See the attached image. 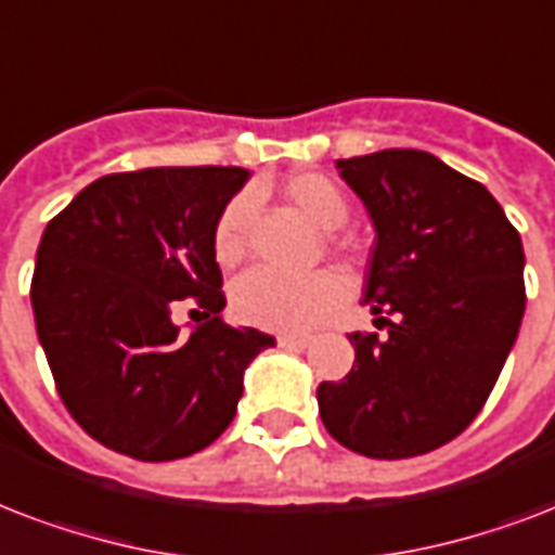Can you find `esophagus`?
Instances as JSON below:
<instances>
[{"mask_svg": "<svg viewBox=\"0 0 555 555\" xmlns=\"http://www.w3.org/2000/svg\"><path fill=\"white\" fill-rule=\"evenodd\" d=\"M279 346H285V349H306L311 344V334H279L276 337Z\"/></svg>", "mask_w": 555, "mask_h": 555, "instance_id": "obj_1", "label": "esophagus"}]
</instances>
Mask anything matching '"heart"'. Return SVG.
Listing matches in <instances>:
<instances>
[{
	"label": "heart",
	"instance_id": "1",
	"mask_svg": "<svg viewBox=\"0 0 555 555\" xmlns=\"http://www.w3.org/2000/svg\"><path fill=\"white\" fill-rule=\"evenodd\" d=\"M285 194L306 211L320 230H337L349 218V201L332 177L299 171L287 177ZM253 218V194L232 197L215 223L211 247L221 264H235L247 247V227ZM346 296V282L334 270H314L306 276L253 268L230 287L232 311L238 320L273 332H299L325 317Z\"/></svg>",
	"mask_w": 555,
	"mask_h": 555
}]
</instances>
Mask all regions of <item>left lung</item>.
Wrapping results in <instances>:
<instances>
[{"mask_svg": "<svg viewBox=\"0 0 555 555\" xmlns=\"http://www.w3.org/2000/svg\"><path fill=\"white\" fill-rule=\"evenodd\" d=\"M337 171L375 227L363 302L387 334H349L354 366L317 387L320 416L372 460L428 454L475 422L515 346L521 235L486 185L428 151L387 147Z\"/></svg>", "mask_w": 555, "mask_h": 555, "instance_id": "8db88e82", "label": "left lung"}]
</instances>
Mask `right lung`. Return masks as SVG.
Masks as SVG:
<instances>
[{"label": "right lung", "mask_w": 555, "mask_h": 555, "mask_svg": "<svg viewBox=\"0 0 555 555\" xmlns=\"http://www.w3.org/2000/svg\"><path fill=\"white\" fill-rule=\"evenodd\" d=\"M247 168H142L90 183L49 221L37 247L31 308L63 404L101 446L165 463L230 428L244 370L276 346L223 323L215 223ZM192 295L207 323H170Z\"/></svg>", "instance_id": "obj_1"}]
</instances>
